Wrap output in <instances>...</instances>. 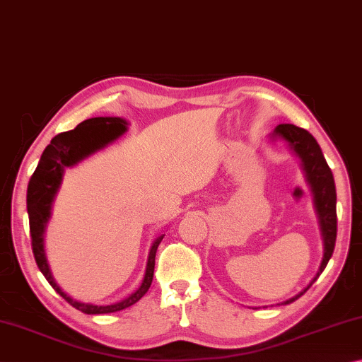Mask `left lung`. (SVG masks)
Segmentation results:
<instances>
[{"mask_svg":"<svg viewBox=\"0 0 362 362\" xmlns=\"http://www.w3.org/2000/svg\"><path fill=\"white\" fill-rule=\"evenodd\" d=\"M270 138L274 141H283L300 160L303 175H305L308 186L312 189L313 205L316 216H318L322 237V261L320 264L318 272L312 278V281L307 284V288H303L299 294L291 297V299L281 302V305H286V303L297 300L300 296L307 293L308 288L318 280L322 270L326 269L329 259L332 257L335 237H337V210H335L337 194H335L332 171L329 168L320 144L316 143L312 133L293 124H280L272 132Z\"/></svg>","mask_w":362,"mask_h":362,"instance_id":"8db88e82","label":"left lung"}]
</instances>
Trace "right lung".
<instances>
[{
    "label": "right lung",
    "instance_id": "right-lung-1",
    "mask_svg": "<svg viewBox=\"0 0 362 362\" xmlns=\"http://www.w3.org/2000/svg\"><path fill=\"white\" fill-rule=\"evenodd\" d=\"M127 127H129V122L122 117H92L81 122L74 130L63 132L60 135L54 136L50 144H47V148L44 149L40 163H37L27 189V211L30 219L31 246H33V255L37 267H40L41 274L46 276L50 286L69 305H73L79 312L87 315L114 313L133 305V303H136L141 299L151 288L152 276H154L157 246L160 245L162 238L165 237V233H162L152 243L148 262H146L144 278L141 284H139V288L129 297H125L124 300L111 303V305H95V303H86L73 299L71 296H68L57 284L52 270L49 267L46 248H44V233H46V227L50 219V214H52V204L62 186L65 170L76 167V165L86 160L87 157H90L95 152L112 144L117 138L124 135L127 132Z\"/></svg>",
    "mask_w": 362,
    "mask_h": 362
}]
</instances>
